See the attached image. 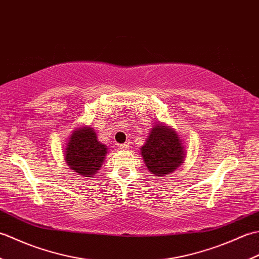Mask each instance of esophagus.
Wrapping results in <instances>:
<instances>
[{"instance_id":"esophagus-1","label":"esophagus","mask_w":259,"mask_h":259,"mask_svg":"<svg viewBox=\"0 0 259 259\" xmlns=\"http://www.w3.org/2000/svg\"><path fill=\"white\" fill-rule=\"evenodd\" d=\"M119 147H120V149H129L130 144H129V142H124V144L119 145Z\"/></svg>"}]
</instances>
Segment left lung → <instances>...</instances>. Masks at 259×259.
<instances>
[{"label":"left lung","instance_id":"left-lung-1","mask_svg":"<svg viewBox=\"0 0 259 259\" xmlns=\"http://www.w3.org/2000/svg\"><path fill=\"white\" fill-rule=\"evenodd\" d=\"M141 153L149 171L164 176L177 169L184 162V146L174 129L158 124L151 129Z\"/></svg>","mask_w":259,"mask_h":259}]
</instances>
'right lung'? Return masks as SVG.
Here are the masks:
<instances>
[{
    "mask_svg": "<svg viewBox=\"0 0 259 259\" xmlns=\"http://www.w3.org/2000/svg\"><path fill=\"white\" fill-rule=\"evenodd\" d=\"M64 153L69 167L83 177H92L102 166L107 147L97 140L90 126L73 131Z\"/></svg>",
    "mask_w": 259,
    "mask_h": 259,
    "instance_id": "add662e5",
    "label": "right lung"
}]
</instances>
